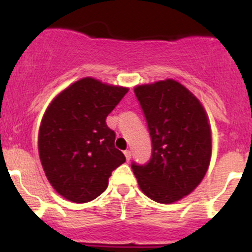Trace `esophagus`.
I'll list each match as a JSON object with an SVG mask.
<instances>
[{"instance_id":"1","label":"esophagus","mask_w":252,"mask_h":252,"mask_svg":"<svg viewBox=\"0 0 252 252\" xmlns=\"http://www.w3.org/2000/svg\"><path fill=\"white\" fill-rule=\"evenodd\" d=\"M124 155H126V161H130V158H131V152L129 151V150H126V151H124Z\"/></svg>"}]
</instances>
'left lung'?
<instances>
[{
	"label": "left lung",
	"instance_id": "obj_1",
	"mask_svg": "<svg viewBox=\"0 0 252 252\" xmlns=\"http://www.w3.org/2000/svg\"><path fill=\"white\" fill-rule=\"evenodd\" d=\"M151 136L145 164L131 163L139 187L159 204L189 195L204 179L211 158V129L200 101L178 81L167 79L134 89Z\"/></svg>",
	"mask_w": 252,
	"mask_h": 252
}]
</instances>
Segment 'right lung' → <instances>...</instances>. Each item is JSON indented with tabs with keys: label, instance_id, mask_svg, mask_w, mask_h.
<instances>
[{
	"label": "right lung",
	"instance_id": "obj_1",
	"mask_svg": "<svg viewBox=\"0 0 252 252\" xmlns=\"http://www.w3.org/2000/svg\"><path fill=\"white\" fill-rule=\"evenodd\" d=\"M126 93V88L84 78L63 90L45 112L40 159L48 182L69 201L96 199L107 189L112 172L126 162L106 118Z\"/></svg>",
	"mask_w": 252,
	"mask_h": 252
}]
</instances>
